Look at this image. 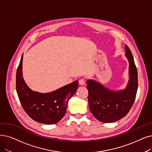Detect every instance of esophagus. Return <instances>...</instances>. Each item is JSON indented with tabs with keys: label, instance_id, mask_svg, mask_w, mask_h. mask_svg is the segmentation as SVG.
Instances as JSON below:
<instances>
[{
	"label": "esophagus",
	"instance_id": "34e87169",
	"mask_svg": "<svg viewBox=\"0 0 152 152\" xmlns=\"http://www.w3.org/2000/svg\"><path fill=\"white\" fill-rule=\"evenodd\" d=\"M79 84H80V85H84L85 84V80L83 78L82 79H80V80H79Z\"/></svg>",
	"mask_w": 152,
	"mask_h": 152
}]
</instances>
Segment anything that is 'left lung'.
Listing matches in <instances>:
<instances>
[{
  "instance_id": "obj_1",
  "label": "left lung",
  "mask_w": 152,
  "mask_h": 152,
  "mask_svg": "<svg viewBox=\"0 0 152 152\" xmlns=\"http://www.w3.org/2000/svg\"><path fill=\"white\" fill-rule=\"evenodd\" d=\"M125 56L129 63V81L124 90L111 91L94 80L87 81L89 109L96 119L104 123L118 121L128 113L134 103L138 88V75L134 57L127 45Z\"/></svg>"
}]
</instances>
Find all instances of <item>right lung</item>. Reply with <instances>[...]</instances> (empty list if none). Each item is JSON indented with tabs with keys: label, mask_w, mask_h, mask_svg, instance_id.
<instances>
[{
	"label": "right lung",
	"mask_w": 152,
	"mask_h": 152,
	"mask_svg": "<svg viewBox=\"0 0 152 152\" xmlns=\"http://www.w3.org/2000/svg\"><path fill=\"white\" fill-rule=\"evenodd\" d=\"M22 61L23 55L16 74V89L22 107L35 121L44 124H56L64 115L68 101L78 88V81L48 93L33 91L22 77Z\"/></svg>",
	"instance_id": "obj_1"
}]
</instances>
